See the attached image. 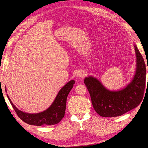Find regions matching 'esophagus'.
<instances>
[{"instance_id": "obj_1", "label": "esophagus", "mask_w": 148, "mask_h": 148, "mask_svg": "<svg viewBox=\"0 0 148 148\" xmlns=\"http://www.w3.org/2000/svg\"><path fill=\"white\" fill-rule=\"evenodd\" d=\"M83 75H84L83 73L81 72V71H79V72H78L77 74V76L78 77H83Z\"/></svg>"}]
</instances>
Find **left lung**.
I'll return each instance as SVG.
<instances>
[{
	"label": "left lung",
	"mask_w": 148,
	"mask_h": 148,
	"mask_svg": "<svg viewBox=\"0 0 148 148\" xmlns=\"http://www.w3.org/2000/svg\"><path fill=\"white\" fill-rule=\"evenodd\" d=\"M135 50L136 56V74L132 82L122 90L110 91L92 77H86L84 80L90 95L94 109L102 117H114L122 115L136 107L143 99L146 88V65L135 44Z\"/></svg>",
	"instance_id": "obj_1"
}]
</instances>
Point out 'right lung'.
<instances>
[{"label": "right lung", "mask_w": 148, "mask_h": 148, "mask_svg": "<svg viewBox=\"0 0 148 148\" xmlns=\"http://www.w3.org/2000/svg\"><path fill=\"white\" fill-rule=\"evenodd\" d=\"M74 84V80L67 83L58 93L52 105L45 111L38 114L25 113L18 110L13 105L8 95L7 97L17 115L24 122L36 126L55 125L60 122L64 117L66 98Z\"/></svg>", "instance_id": "1"}]
</instances>
